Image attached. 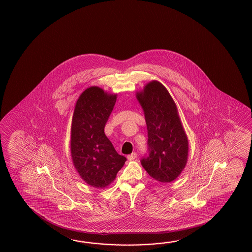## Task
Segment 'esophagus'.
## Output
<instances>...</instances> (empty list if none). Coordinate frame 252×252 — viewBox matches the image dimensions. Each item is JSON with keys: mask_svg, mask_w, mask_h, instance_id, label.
Masks as SVG:
<instances>
[{"mask_svg": "<svg viewBox=\"0 0 252 252\" xmlns=\"http://www.w3.org/2000/svg\"><path fill=\"white\" fill-rule=\"evenodd\" d=\"M137 158V153H131L130 155H128V157H127V158H128V160L131 161L134 160L135 158Z\"/></svg>", "mask_w": 252, "mask_h": 252, "instance_id": "1", "label": "esophagus"}]
</instances>
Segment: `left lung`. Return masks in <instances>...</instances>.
<instances>
[{
	"instance_id": "8db88e82",
	"label": "left lung",
	"mask_w": 252,
	"mask_h": 252,
	"mask_svg": "<svg viewBox=\"0 0 252 252\" xmlns=\"http://www.w3.org/2000/svg\"><path fill=\"white\" fill-rule=\"evenodd\" d=\"M144 112L150 154L141 165L161 183L177 179L188 163V139L177 105L160 82L152 80L136 93Z\"/></svg>"
}]
</instances>
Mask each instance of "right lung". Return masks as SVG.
Listing matches in <instances>:
<instances>
[{
    "label": "right lung",
    "instance_id": "add662e5",
    "mask_svg": "<svg viewBox=\"0 0 252 252\" xmlns=\"http://www.w3.org/2000/svg\"><path fill=\"white\" fill-rule=\"evenodd\" d=\"M116 99L117 94L90 86L75 102L71 125V158L81 178L95 188L102 189L112 184L126 161L104 133Z\"/></svg>",
    "mask_w": 252,
    "mask_h": 252
}]
</instances>
